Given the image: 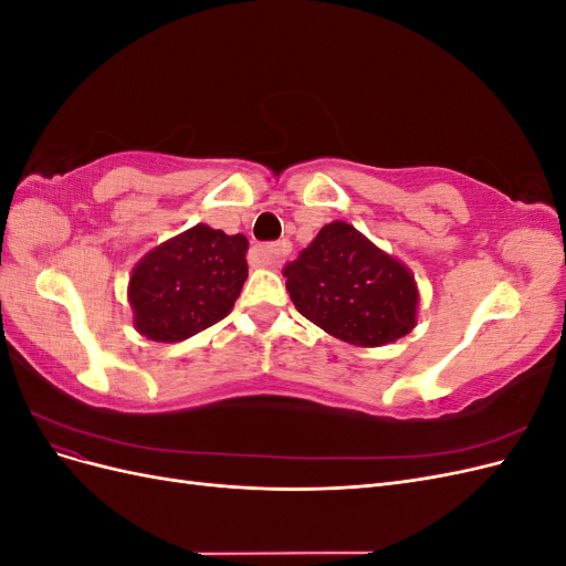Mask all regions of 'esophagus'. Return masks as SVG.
<instances>
[{
  "label": "esophagus",
  "mask_w": 566,
  "mask_h": 566,
  "mask_svg": "<svg viewBox=\"0 0 566 566\" xmlns=\"http://www.w3.org/2000/svg\"><path fill=\"white\" fill-rule=\"evenodd\" d=\"M254 252L260 254V260H262L264 264L273 266V264H279V262H281V256H285V254H287V243H266V245H256V248H254Z\"/></svg>",
  "instance_id": "obj_1"
}]
</instances>
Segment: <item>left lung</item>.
Listing matches in <instances>:
<instances>
[{"instance_id":"left-lung-1","label":"left lung","mask_w":566,"mask_h":566,"mask_svg":"<svg viewBox=\"0 0 566 566\" xmlns=\"http://www.w3.org/2000/svg\"><path fill=\"white\" fill-rule=\"evenodd\" d=\"M297 312L356 347H382L416 328L413 273L347 221L325 224L283 269Z\"/></svg>"}]
</instances>
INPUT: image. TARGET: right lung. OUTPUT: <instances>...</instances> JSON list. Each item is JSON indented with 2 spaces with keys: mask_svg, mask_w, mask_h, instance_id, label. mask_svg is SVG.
<instances>
[{
  "mask_svg": "<svg viewBox=\"0 0 566 566\" xmlns=\"http://www.w3.org/2000/svg\"><path fill=\"white\" fill-rule=\"evenodd\" d=\"M248 238L198 224L153 248L134 266L127 297L134 328L181 342L229 316L248 279Z\"/></svg>",
  "mask_w": 566,
  "mask_h": 566,
  "instance_id": "right-lung-1",
  "label": "right lung"
}]
</instances>
